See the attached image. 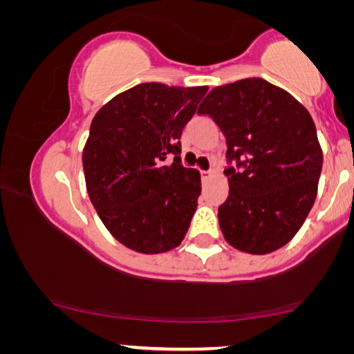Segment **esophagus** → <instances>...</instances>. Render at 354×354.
<instances>
[{
    "label": "esophagus",
    "instance_id": "34e87169",
    "mask_svg": "<svg viewBox=\"0 0 354 354\" xmlns=\"http://www.w3.org/2000/svg\"><path fill=\"white\" fill-rule=\"evenodd\" d=\"M212 176H213V171L212 170L202 171V179H208V178H212Z\"/></svg>",
    "mask_w": 354,
    "mask_h": 354
}]
</instances>
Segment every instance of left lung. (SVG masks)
Instances as JSON below:
<instances>
[{"label": "left lung", "mask_w": 354, "mask_h": 354, "mask_svg": "<svg viewBox=\"0 0 354 354\" xmlns=\"http://www.w3.org/2000/svg\"><path fill=\"white\" fill-rule=\"evenodd\" d=\"M198 113L226 136L229 197L218 208L226 242L266 255L300 231L317 196L322 149L306 107L263 78L213 88Z\"/></svg>", "instance_id": "obj_1"}]
</instances>
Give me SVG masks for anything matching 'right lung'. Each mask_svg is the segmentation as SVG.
I'll return each mask as SVG.
<instances>
[{
    "mask_svg": "<svg viewBox=\"0 0 354 354\" xmlns=\"http://www.w3.org/2000/svg\"><path fill=\"white\" fill-rule=\"evenodd\" d=\"M207 91L141 83L93 118L83 149L88 196L107 231L134 252L165 253L186 236L202 183L181 165L179 139Z\"/></svg>",
    "mask_w": 354,
    "mask_h": 354,
    "instance_id": "right-lung-1",
    "label": "right lung"
}]
</instances>
